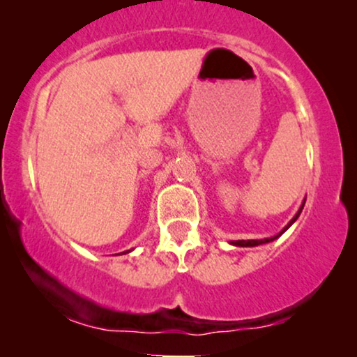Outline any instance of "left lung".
Returning a JSON list of instances; mask_svg holds the SVG:
<instances>
[{
    "mask_svg": "<svg viewBox=\"0 0 357 357\" xmlns=\"http://www.w3.org/2000/svg\"><path fill=\"white\" fill-rule=\"evenodd\" d=\"M304 204H305V202H304V203H302V206L299 208V211H297V213H296V216L291 219V221H289V224H287V226H286L284 229H282V231H281L280 234H278V236H275V237H270V238H260V241H234V242H231V243H232V245H236V247H257V245H261V243H268V242H273V241H275V238H278V237H280L282 232H286V231H287V229H289V227L292 226V224H294V222H296V219H297V218H299V214L302 213V209H304Z\"/></svg>",
    "mask_w": 357,
    "mask_h": 357,
    "instance_id": "1",
    "label": "left lung"
}]
</instances>
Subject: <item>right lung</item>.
Returning a JSON list of instances; mask_svg holds the SVG:
<instances>
[{"mask_svg":"<svg viewBox=\"0 0 357 357\" xmlns=\"http://www.w3.org/2000/svg\"><path fill=\"white\" fill-rule=\"evenodd\" d=\"M123 253H128V250H126V252H123Z\"/></svg>","mask_w":357,"mask_h":357,"instance_id":"right-lung-1","label":"right lung"}]
</instances>
